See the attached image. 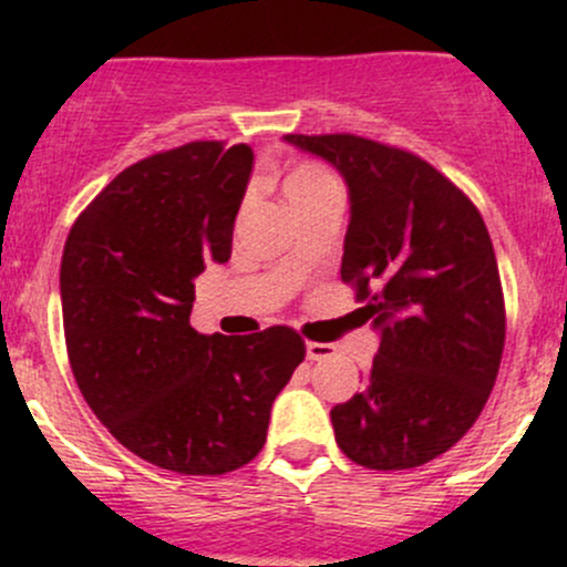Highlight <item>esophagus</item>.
<instances>
[{
  "label": "esophagus",
  "mask_w": 567,
  "mask_h": 567,
  "mask_svg": "<svg viewBox=\"0 0 567 567\" xmlns=\"http://www.w3.org/2000/svg\"><path fill=\"white\" fill-rule=\"evenodd\" d=\"M331 353H334V348L326 346V342H307V359H312V362L331 357Z\"/></svg>",
  "instance_id": "obj_1"
}]
</instances>
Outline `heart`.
Instances as JSON below:
<instances>
[{
	"mask_svg": "<svg viewBox=\"0 0 567 567\" xmlns=\"http://www.w3.org/2000/svg\"><path fill=\"white\" fill-rule=\"evenodd\" d=\"M326 183H334V177H331L329 169L320 167L316 162H296L282 177V194L285 199L293 205L296 199L307 197V194H312L316 188L326 186Z\"/></svg>",
	"mask_w": 567,
	"mask_h": 567,
	"instance_id": "obj_1",
	"label": "heart"
}]
</instances>
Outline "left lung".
Returning a JSON list of instances; mask_svg holds the SVG:
<instances>
[{
  "mask_svg": "<svg viewBox=\"0 0 567 567\" xmlns=\"http://www.w3.org/2000/svg\"><path fill=\"white\" fill-rule=\"evenodd\" d=\"M351 188L342 282L381 329L368 390L331 409L353 463L414 468L447 453L494 390L505 293L472 199L405 147L357 134H288Z\"/></svg>",
  "mask_w": 567,
  "mask_h": 567,
  "instance_id": "8db88e82",
  "label": "left lung"
}]
</instances>
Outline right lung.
Returning a JSON list of instances; mask_svg holds the SVG:
<instances>
[{"instance_id": "1", "label": "right lung", "mask_w": 567, "mask_h": 567, "mask_svg": "<svg viewBox=\"0 0 567 567\" xmlns=\"http://www.w3.org/2000/svg\"><path fill=\"white\" fill-rule=\"evenodd\" d=\"M251 147L186 142L131 164L79 214L60 293L73 379L106 431L153 466L225 474L266 444L271 403L305 362L290 326L192 329L194 282L227 262Z\"/></svg>"}]
</instances>
